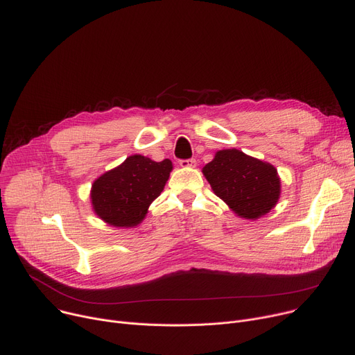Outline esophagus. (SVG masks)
Returning <instances> with one entry per match:
<instances>
[{"mask_svg":"<svg viewBox=\"0 0 355 355\" xmlns=\"http://www.w3.org/2000/svg\"><path fill=\"white\" fill-rule=\"evenodd\" d=\"M179 164L184 169H189V168H195L196 166V160L195 159H187V160H180Z\"/></svg>","mask_w":355,"mask_h":355,"instance_id":"1","label":"esophagus"}]
</instances>
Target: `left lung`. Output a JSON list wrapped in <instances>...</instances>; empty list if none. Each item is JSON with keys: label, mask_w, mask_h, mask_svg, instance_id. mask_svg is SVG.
Masks as SVG:
<instances>
[{"label": "left lung", "mask_w": 355, "mask_h": 355, "mask_svg": "<svg viewBox=\"0 0 355 355\" xmlns=\"http://www.w3.org/2000/svg\"><path fill=\"white\" fill-rule=\"evenodd\" d=\"M202 173L229 209L248 220L272 211L281 196V179L274 166L235 148L216 152Z\"/></svg>", "instance_id": "1"}]
</instances>
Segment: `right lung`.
Listing matches in <instances>:
<instances>
[{
    "instance_id": "add662e5",
    "label": "right lung",
    "mask_w": 355,
    "mask_h": 355,
    "mask_svg": "<svg viewBox=\"0 0 355 355\" xmlns=\"http://www.w3.org/2000/svg\"><path fill=\"white\" fill-rule=\"evenodd\" d=\"M173 164L132 155L98 176L90 191L94 214L110 226L135 227L146 218L150 203L162 193Z\"/></svg>"
}]
</instances>
